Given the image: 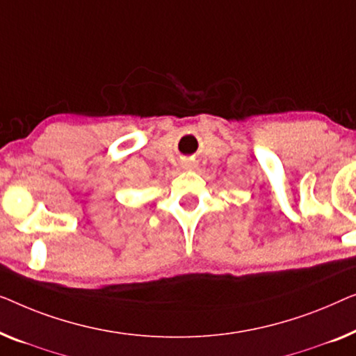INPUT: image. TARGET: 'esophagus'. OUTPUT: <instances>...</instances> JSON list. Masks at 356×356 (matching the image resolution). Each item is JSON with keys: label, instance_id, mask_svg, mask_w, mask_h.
Masks as SVG:
<instances>
[{"label": "esophagus", "instance_id": "esophagus-1", "mask_svg": "<svg viewBox=\"0 0 356 356\" xmlns=\"http://www.w3.org/2000/svg\"><path fill=\"white\" fill-rule=\"evenodd\" d=\"M182 168L184 169H193V163L192 161H184L182 163Z\"/></svg>", "mask_w": 356, "mask_h": 356}]
</instances>
